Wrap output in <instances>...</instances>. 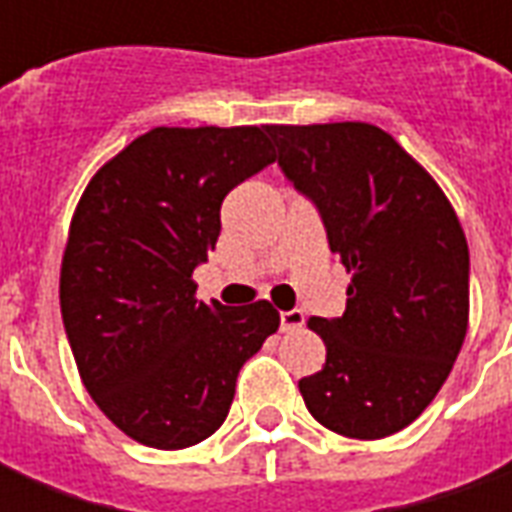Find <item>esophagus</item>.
<instances>
[{"label": "esophagus", "mask_w": 512, "mask_h": 512, "mask_svg": "<svg viewBox=\"0 0 512 512\" xmlns=\"http://www.w3.org/2000/svg\"><path fill=\"white\" fill-rule=\"evenodd\" d=\"M279 326H282V332H299L301 326H304V312L301 310H288L279 315Z\"/></svg>", "instance_id": "34e87169"}]
</instances>
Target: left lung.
Listing matches in <instances>:
<instances>
[{
  "label": "left lung",
  "instance_id": "obj_1",
  "mask_svg": "<svg viewBox=\"0 0 512 512\" xmlns=\"http://www.w3.org/2000/svg\"><path fill=\"white\" fill-rule=\"evenodd\" d=\"M266 131L351 274L343 318L307 321L326 345V365L301 378V397L340 436H392L439 395L469 329V244L458 213L384 128Z\"/></svg>",
  "mask_w": 512,
  "mask_h": 512
}]
</instances>
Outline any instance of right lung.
<instances>
[{"label":"right lung","mask_w":512,"mask_h":512,"mask_svg":"<svg viewBox=\"0 0 512 512\" xmlns=\"http://www.w3.org/2000/svg\"><path fill=\"white\" fill-rule=\"evenodd\" d=\"M277 161L266 126L150 128L95 172L62 252L60 307L95 406L156 450L222 428L235 378L279 312L197 301L224 197Z\"/></svg>","instance_id":"1"}]
</instances>
